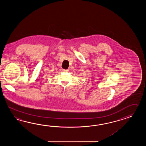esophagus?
I'll use <instances>...</instances> for the list:
<instances>
[{
	"instance_id": "34e87169",
	"label": "esophagus",
	"mask_w": 146,
	"mask_h": 146,
	"mask_svg": "<svg viewBox=\"0 0 146 146\" xmlns=\"http://www.w3.org/2000/svg\"><path fill=\"white\" fill-rule=\"evenodd\" d=\"M62 71L64 72H69V70L68 69H62Z\"/></svg>"
}]
</instances>
